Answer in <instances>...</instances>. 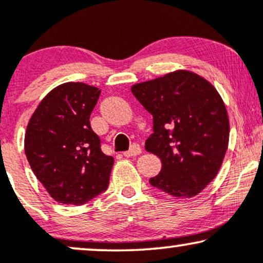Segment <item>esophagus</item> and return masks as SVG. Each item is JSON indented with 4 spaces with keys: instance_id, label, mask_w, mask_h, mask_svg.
I'll list each match as a JSON object with an SVG mask.
<instances>
[{
    "instance_id": "1",
    "label": "esophagus",
    "mask_w": 263,
    "mask_h": 263,
    "mask_svg": "<svg viewBox=\"0 0 263 263\" xmlns=\"http://www.w3.org/2000/svg\"><path fill=\"white\" fill-rule=\"evenodd\" d=\"M141 153H142V148H141L140 144L134 143L131 146V148H129L128 151H126V152H123V156H125V157H134V156L141 155Z\"/></svg>"
}]
</instances>
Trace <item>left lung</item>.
Segmentation results:
<instances>
[{"label":"left lung","instance_id":"left-lung-1","mask_svg":"<svg viewBox=\"0 0 263 263\" xmlns=\"http://www.w3.org/2000/svg\"><path fill=\"white\" fill-rule=\"evenodd\" d=\"M153 116L146 151L161 158L149 184L172 197L192 198L216 177L229 144V117L221 96L208 80L177 70L132 86Z\"/></svg>","mask_w":263,"mask_h":263}]
</instances>
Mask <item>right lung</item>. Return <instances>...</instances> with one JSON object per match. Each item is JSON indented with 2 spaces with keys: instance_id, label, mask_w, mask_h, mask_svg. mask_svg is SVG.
<instances>
[{
  "instance_id": "obj_1",
  "label": "right lung",
  "mask_w": 263,
  "mask_h": 263,
  "mask_svg": "<svg viewBox=\"0 0 263 263\" xmlns=\"http://www.w3.org/2000/svg\"><path fill=\"white\" fill-rule=\"evenodd\" d=\"M101 90L84 83L57 86L27 126L25 152L33 173L54 200L83 205L107 189L114 158L90 126Z\"/></svg>"
}]
</instances>
